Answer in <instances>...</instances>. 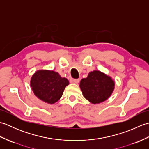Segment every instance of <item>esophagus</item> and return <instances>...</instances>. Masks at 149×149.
<instances>
[{
    "label": "esophagus",
    "mask_w": 149,
    "mask_h": 149,
    "mask_svg": "<svg viewBox=\"0 0 149 149\" xmlns=\"http://www.w3.org/2000/svg\"><path fill=\"white\" fill-rule=\"evenodd\" d=\"M79 79H72L71 78L70 79V82L71 83H75V84H77L79 82Z\"/></svg>",
    "instance_id": "obj_1"
}]
</instances>
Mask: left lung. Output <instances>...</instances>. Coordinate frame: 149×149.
<instances>
[{"label": "left lung", "instance_id": "left-lung-1", "mask_svg": "<svg viewBox=\"0 0 149 149\" xmlns=\"http://www.w3.org/2000/svg\"><path fill=\"white\" fill-rule=\"evenodd\" d=\"M115 83L111 77L99 70L90 72L86 78L82 79L79 87L84 97L93 104L103 102L110 97Z\"/></svg>", "mask_w": 149, "mask_h": 149}]
</instances>
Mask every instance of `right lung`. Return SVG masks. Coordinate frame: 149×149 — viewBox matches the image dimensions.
Masks as SVG:
<instances>
[{
    "mask_svg": "<svg viewBox=\"0 0 149 149\" xmlns=\"http://www.w3.org/2000/svg\"><path fill=\"white\" fill-rule=\"evenodd\" d=\"M68 79L61 77L59 73L49 70H38L31 78L30 85L35 96L43 102L53 104L60 99Z\"/></svg>",
    "mask_w": 149,
    "mask_h": 149,
    "instance_id": "right-lung-1",
    "label": "right lung"
}]
</instances>
